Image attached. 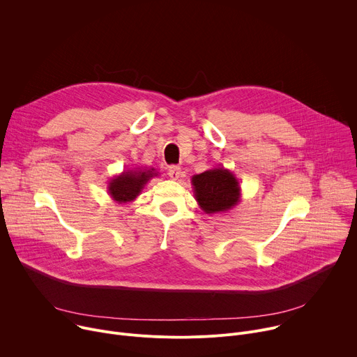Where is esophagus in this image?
Returning <instances> with one entry per match:
<instances>
[{
    "instance_id": "esophagus-1",
    "label": "esophagus",
    "mask_w": 357,
    "mask_h": 357,
    "mask_svg": "<svg viewBox=\"0 0 357 357\" xmlns=\"http://www.w3.org/2000/svg\"><path fill=\"white\" fill-rule=\"evenodd\" d=\"M168 175H169L171 179L176 181V179L181 176V168H179V167H175V165H174V167H169Z\"/></svg>"
}]
</instances>
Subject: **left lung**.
<instances>
[{
  "label": "left lung",
  "instance_id": "left-lung-1",
  "mask_svg": "<svg viewBox=\"0 0 357 357\" xmlns=\"http://www.w3.org/2000/svg\"><path fill=\"white\" fill-rule=\"evenodd\" d=\"M190 182L197 205L206 215L229 212L241 199L237 178L222 165L193 175Z\"/></svg>",
  "mask_w": 357,
  "mask_h": 357
}]
</instances>
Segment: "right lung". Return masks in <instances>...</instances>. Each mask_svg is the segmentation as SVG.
I'll return each instance as SVG.
<instances>
[{
    "label": "right lung",
    "mask_w": 357,
    "mask_h": 357,
    "mask_svg": "<svg viewBox=\"0 0 357 357\" xmlns=\"http://www.w3.org/2000/svg\"><path fill=\"white\" fill-rule=\"evenodd\" d=\"M158 175L160 172H157L155 168L137 167L132 169H127L109 181L107 192L116 203L134 202L142 192L144 186L152 178Z\"/></svg>",
    "instance_id": "add662e5"
}]
</instances>
